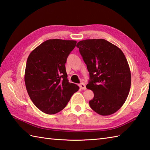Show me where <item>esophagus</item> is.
<instances>
[{"instance_id": "obj_1", "label": "esophagus", "mask_w": 150, "mask_h": 150, "mask_svg": "<svg viewBox=\"0 0 150 150\" xmlns=\"http://www.w3.org/2000/svg\"><path fill=\"white\" fill-rule=\"evenodd\" d=\"M79 86H80V88L82 89V90H86V85H85L84 82H82V83L80 84Z\"/></svg>"}]
</instances>
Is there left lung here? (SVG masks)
I'll list each match as a JSON object with an SVG mask.
<instances>
[{"instance_id": "1", "label": "left lung", "mask_w": 150, "mask_h": 150, "mask_svg": "<svg viewBox=\"0 0 150 150\" xmlns=\"http://www.w3.org/2000/svg\"><path fill=\"white\" fill-rule=\"evenodd\" d=\"M90 73L86 88L93 91L91 108L100 115L115 113L122 106L131 86V72L120 48L104 39H86L77 44Z\"/></svg>"}]
</instances>
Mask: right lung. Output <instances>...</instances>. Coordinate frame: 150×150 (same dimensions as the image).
<instances>
[{
  "label": "right lung",
  "mask_w": 150,
  "mask_h": 150,
  "mask_svg": "<svg viewBox=\"0 0 150 150\" xmlns=\"http://www.w3.org/2000/svg\"><path fill=\"white\" fill-rule=\"evenodd\" d=\"M77 44L75 40L50 39L28 57L24 81L35 106L52 115L62 110L79 87L68 80L65 64Z\"/></svg>",
  "instance_id": "1"
}]
</instances>
